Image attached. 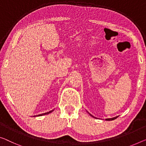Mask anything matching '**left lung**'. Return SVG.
I'll list each match as a JSON object with an SVG mask.
<instances>
[{
  "instance_id": "1",
  "label": "left lung",
  "mask_w": 146,
  "mask_h": 146,
  "mask_svg": "<svg viewBox=\"0 0 146 146\" xmlns=\"http://www.w3.org/2000/svg\"><path fill=\"white\" fill-rule=\"evenodd\" d=\"M91 115V116H92V117H94V116H92V115ZM117 117H118V116H117V117H113V118H110V119H106V121H113V120H114V119H117Z\"/></svg>"
}]
</instances>
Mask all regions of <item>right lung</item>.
Instances as JSON below:
<instances>
[{
    "label": "right lung",
    "mask_w": 146,
    "mask_h": 146,
    "mask_svg": "<svg viewBox=\"0 0 146 146\" xmlns=\"http://www.w3.org/2000/svg\"><path fill=\"white\" fill-rule=\"evenodd\" d=\"M54 110H52V111H48V112H46V113H42V114H40V115H38L37 116H42V115H47V114H48V113H51V112H52Z\"/></svg>",
    "instance_id": "obj_1"
}]
</instances>
